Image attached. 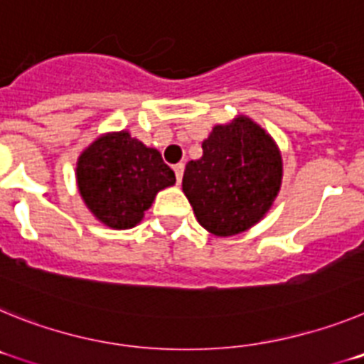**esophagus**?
<instances>
[{
    "label": "esophagus",
    "mask_w": 364,
    "mask_h": 364,
    "mask_svg": "<svg viewBox=\"0 0 364 364\" xmlns=\"http://www.w3.org/2000/svg\"><path fill=\"white\" fill-rule=\"evenodd\" d=\"M184 164L180 162V164H176L175 167H173V169H175V175H176V182H180V180H182V175H184Z\"/></svg>",
    "instance_id": "1"
}]
</instances>
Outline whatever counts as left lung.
Listing matches in <instances>:
<instances>
[{"label": "left lung", "instance_id": "8db88e82", "mask_svg": "<svg viewBox=\"0 0 364 364\" xmlns=\"http://www.w3.org/2000/svg\"><path fill=\"white\" fill-rule=\"evenodd\" d=\"M282 182L277 144L259 124L237 117L215 125L202 156L186 166L182 191L198 224L217 237L255 226L273 205Z\"/></svg>", "mask_w": 364, "mask_h": 364}]
</instances>
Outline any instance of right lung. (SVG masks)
Wrapping results in <instances>:
<instances>
[{"mask_svg":"<svg viewBox=\"0 0 364 364\" xmlns=\"http://www.w3.org/2000/svg\"><path fill=\"white\" fill-rule=\"evenodd\" d=\"M80 195L92 215L112 230H129L144 218L156 193L176 182L153 147L127 131L105 133L76 162Z\"/></svg>","mask_w":364,"mask_h":364,"instance_id":"1","label":"right lung"}]
</instances>
